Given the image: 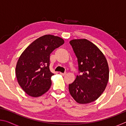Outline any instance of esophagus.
Masks as SVG:
<instances>
[{
    "instance_id": "esophagus-1",
    "label": "esophagus",
    "mask_w": 126,
    "mask_h": 126,
    "mask_svg": "<svg viewBox=\"0 0 126 126\" xmlns=\"http://www.w3.org/2000/svg\"><path fill=\"white\" fill-rule=\"evenodd\" d=\"M60 74H61V75H62V76H64V75H65L66 74H67V72H64V73H62V72H60Z\"/></svg>"
}]
</instances>
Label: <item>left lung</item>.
Returning a JSON list of instances; mask_svg holds the SVG:
<instances>
[{
    "mask_svg": "<svg viewBox=\"0 0 126 126\" xmlns=\"http://www.w3.org/2000/svg\"><path fill=\"white\" fill-rule=\"evenodd\" d=\"M69 43L77 58L79 73L69 93L80 104H87L100 97L107 84L109 68L105 56L93 43L86 39H73Z\"/></svg>",
    "mask_w": 126,
    "mask_h": 126,
    "instance_id": "obj_1",
    "label": "left lung"
}]
</instances>
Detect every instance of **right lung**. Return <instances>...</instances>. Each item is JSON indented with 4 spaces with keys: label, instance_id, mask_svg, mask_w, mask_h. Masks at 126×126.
<instances>
[{
    "label": "right lung",
    "instance_id": "add662e5",
    "mask_svg": "<svg viewBox=\"0 0 126 126\" xmlns=\"http://www.w3.org/2000/svg\"><path fill=\"white\" fill-rule=\"evenodd\" d=\"M57 36L45 35L30 44L21 54L16 68L19 84L30 96L38 97L47 92L52 84L50 54L64 44Z\"/></svg>",
    "mask_w": 126,
    "mask_h": 126
}]
</instances>
